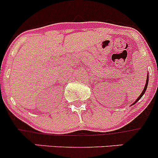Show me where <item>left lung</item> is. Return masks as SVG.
Returning <instances> with one entry per match:
<instances>
[{
    "instance_id": "8db88e82",
    "label": "left lung",
    "mask_w": 158,
    "mask_h": 158,
    "mask_svg": "<svg viewBox=\"0 0 158 158\" xmlns=\"http://www.w3.org/2000/svg\"><path fill=\"white\" fill-rule=\"evenodd\" d=\"M148 82H149V76H148V74H147V77H146V85H145L144 89H143V90H142V93H141V95H140V96H139V97H138V98L136 99V100H135V101L134 102L133 104H131V106H132V105H134V104H135V103H137V102L139 101V100H140L141 98H142V96H143V95H144V93H146V89H147V86H148Z\"/></svg>"
}]
</instances>
